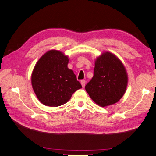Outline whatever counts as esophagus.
<instances>
[{
    "instance_id": "34e87169",
    "label": "esophagus",
    "mask_w": 156,
    "mask_h": 156,
    "mask_svg": "<svg viewBox=\"0 0 156 156\" xmlns=\"http://www.w3.org/2000/svg\"><path fill=\"white\" fill-rule=\"evenodd\" d=\"M81 84H82L83 88H84L86 85V80H81Z\"/></svg>"
}]
</instances>
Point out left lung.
<instances>
[{"label": "left lung", "mask_w": 156, "mask_h": 156, "mask_svg": "<svg viewBox=\"0 0 156 156\" xmlns=\"http://www.w3.org/2000/svg\"><path fill=\"white\" fill-rule=\"evenodd\" d=\"M127 84L124 65L114 54L107 52L96 59L94 76L85 89L97 104L104 107L118 102L124 94Z\"/></svg>", "instance_id": "left-lung-1"}]
</instances>
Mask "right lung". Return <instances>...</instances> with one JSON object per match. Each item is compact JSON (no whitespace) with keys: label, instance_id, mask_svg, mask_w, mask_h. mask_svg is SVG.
Here are the masks:
<instances>
[{"label":"right lung","instance_id":"obj_1","mask_svg":"<svg viewBox=\"0 0 156 156\" xmlns=\"http://www.w3.org/2000/svg\"><path fill=\"white\" fill-rule=\"evenodd\" d=\"M68 56L52 50L38 60L32 74L34 92L41 102L57 107L66 103L82 88L73 71L68 68Z\"/></svg>","mask_w":156,"mask_h":156}]
</instances>
